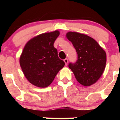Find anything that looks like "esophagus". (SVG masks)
<instances>
[{
    "mask_svg": "<svg viewBox=\"0 0 120 120\" xmlns=\"http://www.w3.org/2000/svg\"><path fill=\"white\" fill-rule=\"evenodd\" d=\"M64 62H65V65H67V64H68V59L67 58H65V59H64Z\"/></svg>",
    "mask_w": 120,
    "mask_h": 120,
    "instance_id": "obj_1",
    "label": "esophagus"
}]
</instances>
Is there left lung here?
Instances as JSON below:
<instances>
[{"label": "left lung", "instance_id": "obj_1", "mask_svg": "<svg viewBox=\"0 0 120 120\" xmlns=\"http://www.w3.org/2000/svg\"><path fill=\"white\" fill-rule=\"evenodd\" d=\"M67 38L76 49L77 60L69 63L68 67L76 80L85 86L96 83L103 73L106 63V54L95 40L84 34L69 32Z\"/></svg>", "mask_w": 120, "mask_h": 120}]
</instances>
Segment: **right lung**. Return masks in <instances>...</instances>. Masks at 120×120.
Wrapping results in <instances>:
<instances>
[{
  "mask_svg": "<svg viewBox=\"0 0 120 120\" xmlns=\"http://www.w3.org/2000/svg\"><path fill=\"white\" fill-rule=\"evenodd\" d=\"M59 32L42 34L30 40L23 49L20 64L26 79L34 85L45 88L65 65L53 44Z\"/></svg>",
  "mask_w": 120,
  "mask_h": 120,
  "instance_id": "1",
  "label": "right lung"
}]
</instances>
